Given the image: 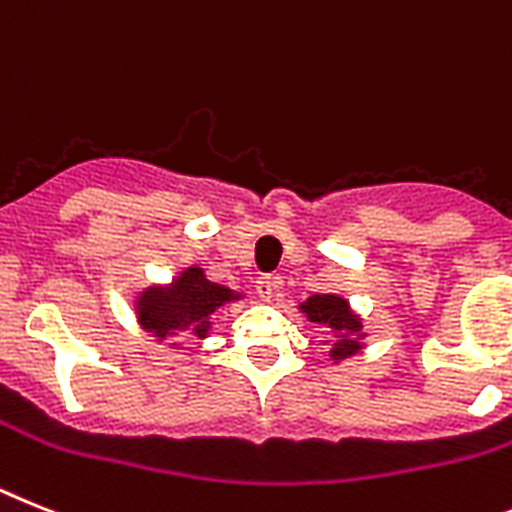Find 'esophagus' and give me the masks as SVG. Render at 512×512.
I'll return each mask as SVG.
<instances>
[{
	"label": "esophagus",
	"mask_w": 512,
	"mask_h": 512,
	"mask_svg": "<svg viewBox=\"0 0 512 512\" xmlns=\"http://www.w3.org/2000/svg\"><path fill=\"white\" fill-rule=\"evenodd\" d=\"M255 289L260 294V299H273L283 289V278L273 276V273H265V276H260L255 281Z\"/></svg>",
	"instance_id": "1"
}]
</instances>
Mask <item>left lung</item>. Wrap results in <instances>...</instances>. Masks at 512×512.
Here are the masks:
<instances>
[{
  "instance_id": "left-lung-1",
  "label": "left lung",
  "mask_w": 512,
  "mask_h": 512,
  "mask_svg": "<svg viewBox=\"0 0 512 512\" xmlns=\"http://www.w3.org/2000/svg\"><path fill=\"white\" fill-rule=\"evenodd\" d=\"M302 312H307V317L317 325H328L333 330H346L349 336L359 333L362 330V322L356 320L351 315L349 304L343 302L341 296H330V294H322V296H309L307 302L302 304ZM362 349L356 338H346L343 336L341 341L336 343V349H333V356L343 359V356H351L356 351Z\"/></svg>"
}]
</instances>
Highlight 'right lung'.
<instances>
[{"label":"right lung","instance_id":"right-lung-1","mask_svg":"<svg viewBox=\"0 0 512 512\" xmlns=\"http://www.w3.org/2000/svg\"><path fill=\"white\" fill-rule=\"evenodd\" d=\"M231 299L236 296L229 289L205 281L203 270L190 268L169 291H145L137 302V312L143 328L153 330L158 338L169 336L174 330H192L197 338H203L208 333L210 312H216V307Z\"/></svg>","mask_w":512,"mask_h":512}]
</instances>
